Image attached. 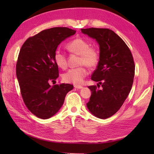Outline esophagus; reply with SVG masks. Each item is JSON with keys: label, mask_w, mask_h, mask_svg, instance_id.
I'll return each mask as SVG.
<instances>
[{"label": "esophagus", "mask_w": 154, "mask_h": 154, "mask_svg": "<svg viewBox=\"0 0 154 154\" xmlns=\"http://www.w3.org/2000/svg\"><path fill=\"white\" fill-rule=\"evenodd\" d=\"M75 88H76V89H83V87L81 86V85H75L74 86Z\"/></svg>", "instance_id": "obj_1"}]
</instances>
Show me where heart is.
I'll use <instances>...</instances> for the list:
<instances>
[{"label": "heart", "mask_w": 154, "mask_h": 154, "mask_svg": "<svg viewBox=\"0 0 154 154\" xmlns=\"http://www.w3.org/2000/svg\"><path fill=\"white\" fill-rule=\"evenodd\" d=\"M91 44L87 40L82 38L73 39L67 44L68 51L72 54L79 55L78 65L81 66L71 69L63 75V80L66 83L80 85L83 83L84 79L88 74L86 65L88 67L93 69L96 67L99 63L100 54L97 47L90 46ZM54 60L58 67L65 69L67 66V57L60 50L55 51Z\"/></svg>", "instance_id": "obj_1"}]
</instances>
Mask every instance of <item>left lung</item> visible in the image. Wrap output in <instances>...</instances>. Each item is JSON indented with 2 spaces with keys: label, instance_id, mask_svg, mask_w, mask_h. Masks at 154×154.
Returning <instances> with one entry per match:
<instances>
[{
  "label": "left lung",
  "instance_id": "obj_1",
  "mask_svg": "<svg viewBox=\"0 0 154 154\" xmlns=\"http://www.w3.org/2000/svg\"><path fill=\"white\" fill-rule=\"evenodd\" d=\"M82 33L95 39L100 58L91 79L96 85L88 87L91 96L87 106L94 116L106 119L114 115L126 99L132 89L135 73L132 54L122 39L107 28L81 29Z\"/></svg>",
  "mask_w": 154,
  "mask_h": 154
}]
</instances>
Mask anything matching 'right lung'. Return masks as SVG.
<instances>
[{
  "label": "right lung",
  "mask_w": 154,
  "mask_h": 154,
  "mask_svg": "<svg viewBox=\"0 0 154 154\" xmlns=\"http://www.w3.org/2000/svg\"><path fill=\"white\" fill-rule=\"evenodd\" d=\"M76 31L66 27L42 30L28 38L20 50L16 63V77L23 101L28 109L42 119L56 114L63 105L71 84L51 86L59 77L54 55L62 41Z\"/></svg>",
  "instance_id": "right-lung-1"
}]
</instances>
